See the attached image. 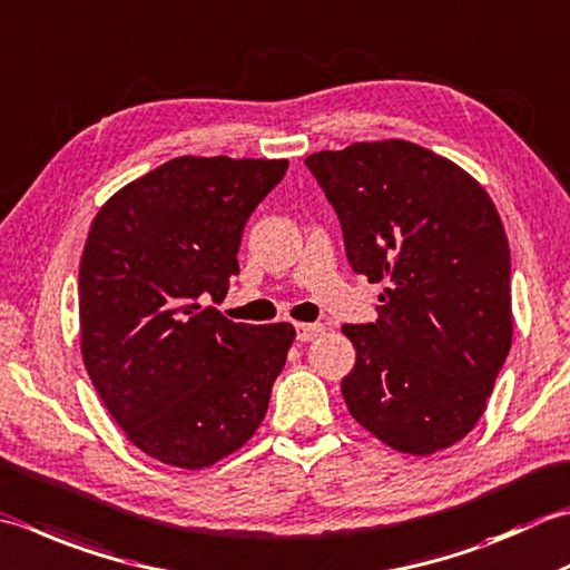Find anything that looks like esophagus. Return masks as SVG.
<instances>
[{
	"mask_svg": "<svg viewBox=\"0 0 570 570\" xmlns=\"http://www.w3.org/2000/svg\"><path fill=\"white\" fill-rule=\"evenodd\" d=\"M321 333H323L321 323H296V338H298L301 343L314 341V338L321 336Z\"/></svg>",
	"mask_w": 570,
	"mask_h": 570,
	"instance_id": "1",
	"label": "esophagus"
}]
</instances>
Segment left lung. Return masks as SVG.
Segmentation results:
<instances>
[{"label":"left lung","instance_id":"1","mask_svg":"<svg viewBox=\"0 0 570 570\" xmlns=\"http://www.w3.org/2000/svg\"><path fill=\"white\" fill-rule=\"evenodd\" d=\"M343 227L355 274L383 284L355 348L351 415L397 452L464 440L511 348V259L499 212L460 165L390 138L306 158Z\"/></svg>","mask_w":570,"mask_h":570}]
</instances>
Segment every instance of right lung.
Here are the masks:
<instances>
[{
    "label": "right lung",
    "instance_id": "obj_1",
    "mask_svg": "<svg viewBox=\"0 0 570 570\" xmlns=\"http://www.w3.org/2000/svg\"><path fill=\"white\" fill-rule=\"evenodd\" d=\"M288 160H167L120 187L78 269L81 355L126 438L153 460L205 470L252 440L296 331L222 316L249 215Z\"/></svg>",
    "mask_w": 570,
    "mask_h": 570
}]
</instances>
